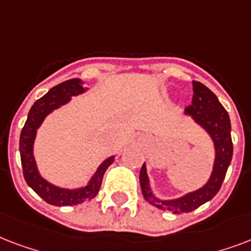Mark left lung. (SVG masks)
<instances>
[{"mask_svg":"<svg viewBox=\"0 0 251 251\" xmlns=\"http://www.w3.org/2000/svg\"><path fill=\"white\" fill-rule=\"evenodd\" d=\"M192 87H194L192 102L188 107H186L184 114L191 116L200 127L204 128L212 139L215 152H216L212 174L209 176L208 182L199 190L188 192L178 199L160 200L153 195L151 190L145 164L140 170V186L145 200H148L157 208L170 211L173 213L192 212L194 209L212 199L220 190L233 156L230 119L228 112L219 102L216 95L203 83L194 81Z\"/></svg>","mask_w":251,"mask_h":251,"instance_id":"obj_1","label":"left lung"}]
</instances>
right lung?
Wrapping results in <instances>:
<instances>
[{
    "mask_svg": "<svg viewBox=\"0 0 251 251\" xmlns=\"http://www.w3.org/2000/svg\"><path fill=\"white\" fill-rule=\"evenodd\" d=\"M86 89H83L82 81L79 78L68 79L65 82L59 83L57 86L52 87L44 97L38 99L31 107L26 123L21 132L19 139V152H21V162L23 168V176L27 184L38 194L48 204L57 205H77L79 203L93 199L98 194L104 172L114 162L115 157H108L99 165L94 176H91L89 183L85 187L79 188H61L55 184L50 183L48 180L42 178L36 162L34 158V141L36 137V131L42 126L46 116L60 106H63L71 100L73 95L82 94Z\"/></svg>",
    "mask_w": 251,
    "mask_h": 251,
    "instance_id": "right-lung-1",
    "label": "right lung"
}]
</instances>
